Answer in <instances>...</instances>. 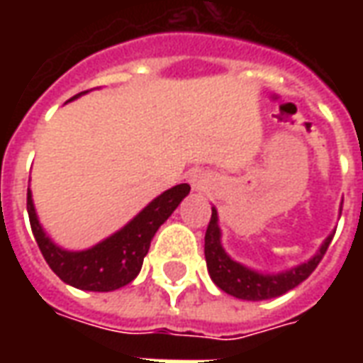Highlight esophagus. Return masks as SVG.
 Returning a JSON list of instances; mask_svg holds the SVG:
<instances>
[{
	"label": "esophagus",
	"instance_id": "esophagus-1",
	"mask_svg": "<svg viewBox=\"0 0 363 363\" xmlns=\"http://www.w3.org/2000/svg\"><path fill=\"white\" fill-rule=\"evenodd\" d=\"M192 182H194V186H196V189H200V184H198V182H196V179H194V181H192Z\"/></svg>",
	"mask_w": 363,
	"mask_h": 363
}]
</instances>
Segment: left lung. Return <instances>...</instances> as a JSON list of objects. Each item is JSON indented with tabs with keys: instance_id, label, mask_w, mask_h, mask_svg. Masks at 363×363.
Here are the masks:
<instances>
[{
	"instance_id": "obj_1",
	"label": "left lung",
	"mask_w": 363,
	"mask_h": 363,
	"mask_svg": "<svg viewBox=\"0 0 363 363\" xmlns=\"http://www.w3.org/2000/svg\"><path fill=\"white\" fill-rule=\"evenodd\" d=\"M333 241V235L327 237V241L323 243L319 252L313 257L309 262H305L301 267H296L281 274H259L255 270L245 268L235 260H231L223 251L220 241V228H218V212L212 208V218L208 223L204 237V255L208 272L212 276L213 284L225 294L247 301H262L270 297L284 296L286 291L299 286L301 281L307 280L315 268L319 267V262L325 257L328 245Z\"/></svg>"
}]
</instances>
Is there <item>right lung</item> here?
<instances>
[{
	"instance_id": "add662e5",
	"label": "right lung",
	"mask_w": 363,
	"mask_h": 363,
	"mask_svg": "<svg viewBox=\"0 0 363 363\" xmlns=\"http://www.w3.org/2000/svg\"><path fill=\"white\" fill-rule=\"evenodd\" d=\"M189 192L190 186L186 182L169 189L150 206H145L126 228L104 239L103 243L95 245L93 249L79 252L64 251L46 237L36 220L30 190H27V212L38 249L60 280L87 291H112L130 284L140 274L143 257L150 251L155 231L177 210V206Z\"/></svg>"
}]
</instances>
